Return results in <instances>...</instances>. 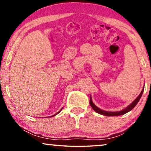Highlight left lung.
I'll list each match as a JSON object with an SVG mask.
<instances>
[{
    "label": "left lung",
    "instance_id": "1",
    "mask_svg": "<svg viewBox=\"0 0 151 151\" xmlns=\"http://www.w3.org/2000/svg\"><path fill=\"white\" fill-rule=\"evenodd\" d=\"M144 88H143V90H142V92H141V93H140V94L139 95V96H137L136 99H135L134 101H133L132 103H131L130 105L128 106V107H127L125 109L121 110V111H104V110H103V109H101L100 108L96 107V106L94 105V103H93L92 101V98L91 97H90V106L92 107V109H94L95 111L97 112V113H99V114H101V115H104L106 116H117L123 115V114H124L127 113V112L130 111L131 110H132L133 108L135 107V105H136L137 103L139 102L142 94H143Z\"/></svg>",
    "mask_w": 151,
    "mask_h": 151
}]
</instances>
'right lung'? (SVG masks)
<instances>
[{"instance_id": "1", "label": "right lung", "mask_w": 151, "mask_h": 151, "mask_svg": "<svg viewBox=\"0 0 151 151\" xmlns=\"http://www.w3.org/2000/svg\"><path fill=\"white\" fill-rule=\"evenodd\" d=\"M61 110H60V111H58V112H57V114H55V115H53V116H50V117H52V116H56V115H57V114H58L59 113V112H60V111H61Z\"/></svg>"}]
</instances>
